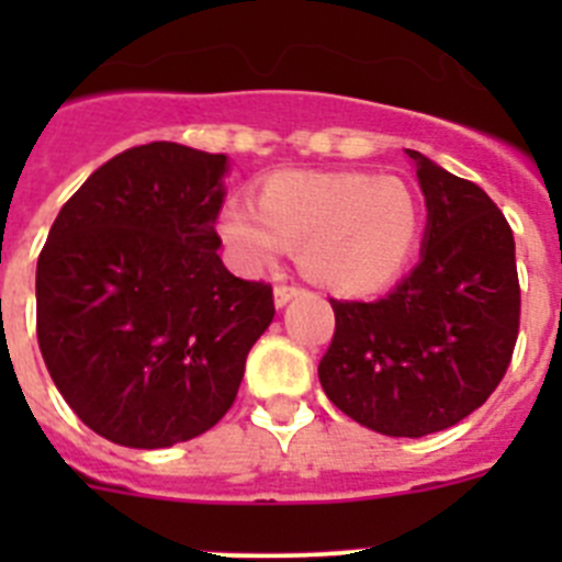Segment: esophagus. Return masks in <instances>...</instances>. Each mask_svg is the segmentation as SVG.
Listing matches in <instances>:
<instances>
[{
	"label": "esophagus",
	"mask_w": 562,
	"mask_h": 562,
	"mask_svg": "<svg viewBox=\"0 0 562 562\" xmlns=\"http://www.w3.org/2000/svg\"><path fill=\"white\" fill-rule=\"evenodd\" d=\"M301 286H292V284H278L276 286V306H286L295 295H301Z\"/></svg>",
	"instance_id": "1"
}]
</instances>
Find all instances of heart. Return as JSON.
I'll return each instance as SVG.
<instances>
[{"mask_svg":"<svg viewBox=\"0 0 562 562\" xmlns=\"http://www.w3.org/2000/svg\"><path fill=\"white\" fill-rule=\"evenodd\" d=\"M419 231L416 193L396 177L360 171L270 173L256 205L233 200L220 213V233L241 270H270L297 250L304 276L337 295L391 284Z\"/></svg>","mask_w":562,"mask_h":562,"instance_id":"1","label":"heart"}]
</instances>
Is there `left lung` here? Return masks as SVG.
<instances>
[{
	"mask_svg": "<svg viewBox=\"0 0 562 562\" xmlns=\"http://www.w3.org/2000/svg\"><path fill=\"white\" fill-rule=\"evenodd\" d=\"M428 227L419 265L376 301H335L317 376L337 408L385 436L445 430L504 380L520 326L513 227L475 182L411 151Z\"/></svg>",
	"mask_w": 562,
	"mask_h": 562,
	"instance_id": "1",
	"label": "left lung"
}]
</instances>
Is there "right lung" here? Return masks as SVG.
<instances>
[{"label":"right lung","mask_w":562,"mask_h":562,"mask_svg":"<svg viewBox=\"0 0 562 562\" xmlns=\"http://www.w3.org/2000/svg\"><path fill=\"white\" fill-rule=\"evenodd\" d=\"M225 154L134 146L67 200L36 267L47 371L87 428L157 450L231 411L272 286L220 258Z\"/></svg>","instance_id":"obj_1"}]
</instances>
